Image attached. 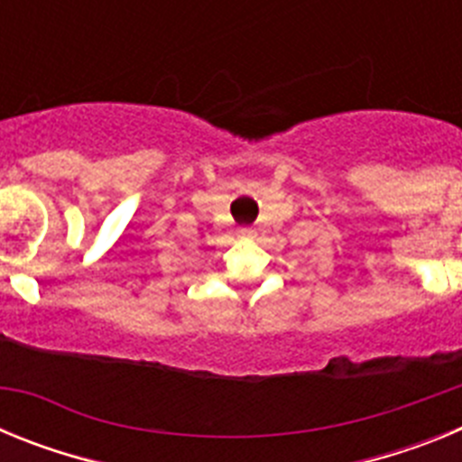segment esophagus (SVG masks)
Wrapping results in <instances>:
<instances>
[{
    "mask_svg": "<svg viewBox=\"0 0 462 462\" xmlns=\"http://www.w3.org/2000/svg\"><path fill=\"white\" fill-rule=\"evenodd\" d=\"M252 234H254V231H252V228H240V236H243V238H252Z\"/></svg>",
    "mask_w": 462,
    "mask_h": 462,
    "instance_id": "obj_1",
    "label": "esophagus"
}]
</instances>
